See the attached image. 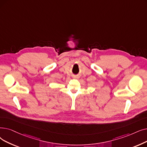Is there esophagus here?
<instances>
[{
    "label": "esophagus",
    "mask_w": 147,
    "mask_h": 147,
    "mask_svg": "<svg viewBox=\"0 0 147 147\" xmlns=\"http://www.w3.org/2000/svg\"><path fill=\"white\" fill-rule=\"evenodd\" d=\"M74 78H78V76H74Z\"/></svg>",
    "instance_id": "esophagus-1"
}]
</instances>
